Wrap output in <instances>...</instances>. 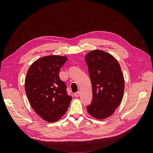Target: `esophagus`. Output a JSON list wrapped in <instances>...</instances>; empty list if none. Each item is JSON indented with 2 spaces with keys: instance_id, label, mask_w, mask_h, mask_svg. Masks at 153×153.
I'll return each mask as SVG.
<instances>
[{
  "instance_id": "obj_1",
  "label": "esophagus",
  "mask_w": 153,
  "mask_h": 153,
  "mask_svg": "<svg viewBox=\"0 0 153 153\" xmlns=\"http://www.w3.org/2000/svg\"><path fill=\"white\" fill-rule=\"evenodd\" d=\"M74 95H75V97H78V96H80V92H75V94H74Z\"/></svg>"
}]
</instances>
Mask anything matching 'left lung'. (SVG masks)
I'll return each instance as SVG.
<instances>
[{
  "instance_id": "8db88e82",
  "label": "left lung",
  "mask_w": 153,
  "mask_h": 153,
  "mask_svg": "<svg viewBox=\"0 0 153 153\" xmlns=\"http://www.w3.org/2000/svg\"><path fill=\"white\" fill-rule=\"evenodd\" d=\"M92 89L89 114L98 119L110 116L121 103L124 80L121 67L112 55L104 51L92 50L85 57Z\"/></svg>"
}]
</instances>
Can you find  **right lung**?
I'll list each match as a JSON object with an SVG mask.
<instances>
[{
	"label": "right lung",
	"mask_w": 153,
	"mask_h": 153,
	"mask_svg": "<svg viewBox=\"0 0 153 153\" xmlns=\"http://www.w3.org/2000/svg\"><path fill=\"white\" fill-rule=\"evenodd\" d=\"M66 57L51 55L36 61L29 68L25 88L29 103L45 121L55 122L66 113L72 97L59 78L61 68Z\"/></svg>",
	"instance_id": "add662e5"
}]
</instances>
